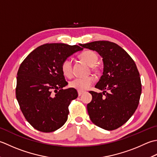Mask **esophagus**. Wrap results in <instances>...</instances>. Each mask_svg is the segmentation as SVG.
<instances>
[{"instance_id": "obj_1", "label": "esophagus", "mask_w": 157, "mask_h": 157, "mask_svg": "<svg viewBox=\"0 0 157 157\" xmlns=\"http://www.w3.org/2000/svg\"><path fill=\"white\" fill-rule=\"evenodd\" d=\"M83 94V92L82 91H78V96H81V95H82Z\"/></svg>"}]
</instances>
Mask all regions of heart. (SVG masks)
Wrapping results in <instances>:
<instances>
[{"mask_svg": "<svg viewBox=\"0 0 157 157\" xmlns=\"http://www.w3.org/2000/svg\"><path fill=\"white\" fill-rule=\"evenodd\" d=\"M79 58L83 62H85L87 65L91 66L93 71L100 73V70L98 66H95V63L98 62V56L97 53L94 51L87 50L82 52L79 55ZM61 70L63 75L66 77H71L72 76V62L69 59H66L63 61L61 65ZM95 79L94 76H88L86 77L76 78L70 82V87L76 89L79 91H84L87 90L89 87L94 84Z\"/></svg>", "mask_w": 157, "mask_h": 157, "instance_id": "b5f03b06", "label": "heart"}]
</instances>
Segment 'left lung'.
<instances>
[{"mask_svg":"<svg viewBox=\"0 0 157 157\" xmlns=\"http://www.w3.org/2000/svg\"><path fill=\"white\" fill-rule=\"evenodd\" d=\"M80 45L97 52L104 62L103 75L95 86L104 91H89L92 95L87 104L89 118L102 129H117L130 119L138 106L142 84L136 63L122 47L110 41Z\"/></svg>","mask_w":157,"mask_h":157,"instance_id":"1","label":"left lung"}]
</instances>
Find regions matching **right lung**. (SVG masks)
<instances>
[{"instance_id": "obj_1", "label": "right lung", "mask_w": 157, "mask_h": 157, "mask_svg": "<svg viewBox=\"0 0 157 157\" xmlns=\"http://www.w3.org/2000/svg\"><path fill=\"white\" fill-rule=\"evenodd\" d=\"M82 49L78 45L47 43L33 51L21 63L16 98L25 119L34 129L53 132L66 122L68 106L78 93L73 88L63 89L68 82L61 65L67 57Z\"/></svg>"}]
</instances>
